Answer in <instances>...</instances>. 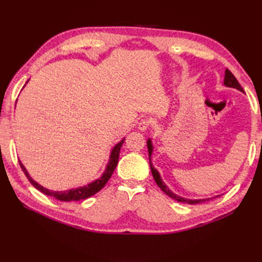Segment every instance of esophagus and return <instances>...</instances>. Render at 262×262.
Instances as JSON below:
<instances>
[{
	"mask_svg": "<svg viewBox=\"0 0 262 262\" xmlns=\"http://www.w3.org/2000/svg\"><path fill=\"white\" fill-rule=\"evenodd\" d=\"M154 126V121L152 119H142L140 122H138V129L144 132V130H147L148 128H151Z\"/></svg>",
	"mask_w": 262,
	"mask_h": 262,
	"instance_id": "esophagus-1",
	"label": "esophagus"
}]
</instances>
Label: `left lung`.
<instances>
[{"label": "left lung", "mask_w": 262, "mask_h": 262, "mask_svg": "<svg viewBox=\"0 0 262 262\" xmlns=\"http://www.w3.org/2000/svg\"><path fill=\"white\" fill-rule=\"evenodd\" d=\"M224 84H225L226 86L234 88V89H237L238 91L244 92V91H243V89H242V86L240 85V83H238V82H237V80L235 79V76L233 75V74L231 73V71H230V70H227V69L225 70ZM147 148H148V154H149V166H151V171H152V174H153L154 180H155V182H157V185L161 188V190H162L164 193L168 194L169 197H171L172 199L177 200V202H179V203H185V204H190V205L199 204V203H204V202H206V200H207V202H208V200H210V199L216 198V197H220V196H215V197H213V198H207V199H196V200H192V199H187V198L180 197V196H178V194H176V193L172 192V191L170 190V189L164 185V182L162 181V179H161V177H160V173L158 172V170H157V169H154V166H153V165H152V163H151V155H152V152H153V146H152V142H151V140H147Z\"/></svg>", "instance_id": "1"}]
</instances>
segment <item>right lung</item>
<instances>
[{
  "instance_id": "right-lung-1",
  "label": "right lung",
  "mask_w": 262,
  "mask_h": 262,
  "mask_svg": "<svg viewBox=\"0 0 262 262\" xmlns=\"http://www.w3.org/2000/svg\"><path fill=\"white\" fill-rule=\"evenodd\" d=\"M125 142V138H122V140L118 143L116 144V146L113 148V151H111L110 154V160H109V163L107 165V168H105V171L103 172V174L97 179L96 181H93L91 183H89L88 186L84 187H80V188H76V189H70V190H65V191H53V190H48V189L43 188L42 186L38 185V183L32 180V178L28 173L26 168L22 163L20 162V166L22 171L25 172L26 177L28 178V180L30 181L31 185L35 187L36 189H38L39 191H41L42 193L47 194V196H51L56 198L60 202H76V200H82V199H86L89 197L93 196V194H96L98 191L101 190V189L105 186V183L108 182V180L113 176L114 171L116 169L117 164H118V159H119V152H120V148L122 143Z\"/></svg>"
}]
</instances>
